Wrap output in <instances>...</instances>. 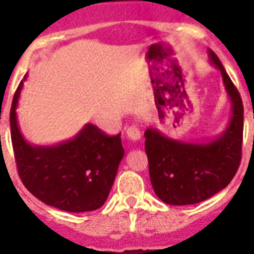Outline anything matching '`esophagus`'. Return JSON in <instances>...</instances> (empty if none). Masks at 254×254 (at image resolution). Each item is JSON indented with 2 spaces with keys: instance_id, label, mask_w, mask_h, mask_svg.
Segmentation results:
<instances>
[{
  "instance_id": "1",
  "label": "esophagus",
  "mask_w": 254,
  "mask_h": 254,
  "mask_svg": "<svg viewBox=\"0 0 254 254\" xmlns=\"http://www.w3.org/2000/svg\"><path fill=\"white\" fill-rule=\"evenodd\" d=\"M127 138L131 139V141H138L141 138V130H139L137 125H131L127 129Z\"/></svg>"
}]
</instances>
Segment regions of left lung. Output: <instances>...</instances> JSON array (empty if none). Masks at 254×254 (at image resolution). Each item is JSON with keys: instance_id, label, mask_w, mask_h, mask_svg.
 <instances>
[{"instance_id": "8db88e82", "label": "left lung", "mask_w": 254, "mask_h": 254, "mask_svg": "<svg viewBox=\"0 0 254 254\" xmlns=\"http://www.w3.org/2000/svg\"><path fill=\"white\" fill-rule=\"evenodd\" d=\"M209 62L221 73L232 115L225 130L205 142H183L154 127L145 131V150L155 195L171 205L196 204L221 191L232 181L241 161L244 107L237 88L216 54Z\"/></svg>"}]
</instances>
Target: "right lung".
<instances>
[{"label":"right lung","mask_w":254,"mask_h":254,"mask_svg":"<svg viewBox=\"0 0 254 254\" xmlns=\"http://www.w3.org/2000/svg\"><path fill=\"white\" fill-rule=\"evenodd\" d=\"M19 83L10 109V129L19 178L34 196L67 212H87L105 203L124 157L121 134L107 135L87 124L73 138L53 146L31 145L17 120Z\"/></svg>","instance_id":"obj_1"}]
</instances>
